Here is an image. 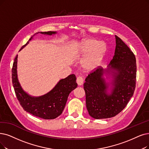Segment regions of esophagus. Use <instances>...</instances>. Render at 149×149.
<instances>
[{
  "mask_svg": "<svg viewBox=\"0 0 149 149\" xmlns=\"http://www.w3.org/2000/svg\"><path fill=\"white\" fill-rule=\"evenodd\" d=\"M76 82L78 86H81L83 84V82H84V79L82 76H78L76 79Z\"/></svg>",
  "mask_w": 149,
  "mask_h": 149,
  "instance_id": "esophagus-1",
  "label": "esophagus"
}]
</instances>
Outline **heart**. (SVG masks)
<instances>
[{
	"label": "heart",
	"mask_w": 149,
	"mask_h": 149,
	"mask_svg": "<svg viewBox=\"0 0 149 149\" xmlns=\"http://www.w3.org/2000/svg\"><path fill=\"white\" fill-rule=\"evenodd\" d=\"M81 49L85 55L91 53L83 64L85 69L90 70L97 67L102 61L106 54L107 47L103 41L89 38L82 41Z\"/></svg>",
	"instance_id": "b5f03b06"
}]
</instances>
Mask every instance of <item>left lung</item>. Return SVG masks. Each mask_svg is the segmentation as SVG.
<instances>
[{
  "mask_svg": "<svg viewBox=\"0 0 149 149\" xmlns=\"http://www.w3.org/2000/svg\"><path fill=\"white\" fill-rule=\"evenodd\" d=\"M114 56L108 68H98L88 74L84 84L88 114L96 119L114 117L126 107L133 97L136 81V62L134 53L117 35ZM114 70V72H113ZM113 73L111 94L102 78L104 72Z\"/></svg>",
  "mask_w": 149,
  "mask_h": 149,
  "instance_id": "left-lung-1",
  "label": "left lung"
}]
</instances>
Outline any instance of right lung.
<instances>
[{
    "mask_svg": "<svg viewBox=\"0 0 149 149\" xmlns=\"http://www.w3.org/2000/svg\"><path fill=\"white\" fill-rule=\"evenodd\" d=\"M56 33L52 31L40 32L45 35H52ZM33 35L26 45L22 46L21 49L29 43V41L33 38ZM17 56L15 58L11 71L12 83L17 99L24 110L43 119H54L60 116L66 104L70 93L78 86L75 75L70 74L66 78L61 79L55 87L47 94L39 97H32L24 91L19 84L17 78Z\"/></svg>",
    "mask_w": 149,
    "mask_h": 149,
    "instance_id": "right-lung-1",
    "label": "right lung"
}]
</instances>
